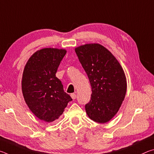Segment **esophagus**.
<instances>
[{
	"label": "esophagus",
	"instance_id": "esophagus-1",
	"mask_svg": "<svg viewBox=\"0 0 154 154\" xmlns=\"http://www.w3.org/2000/svg\"><path fill=\"white\" fill-rule=\"evenodd\" d=\"M71 98L73 99V100H75V99H76V98H77V95L75 94H71Z\"/></svg>",
	"mask_w": 154,
	"mask_h": 154
}]
</instances>
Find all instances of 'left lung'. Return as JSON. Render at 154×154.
Here are the masks:
<instances>
[{
	"label": "left lung",
	"instance_id": "8db88e82",
	"mask_svg": "<svg viewBox=\"0 0 154 154\" xmlns=\"http://www.w3.org/2000/svg\"><path fill=\"white\" fill-rule=\"evenodd\" d=\"M75 52L90 80L92 94L85 106L89 118L106 123L117 113L126 92V79L118 61L100 44H86Z\"/></svg>",
	"mask_w": 154,
	"mask_h": 154
}]
</instances>
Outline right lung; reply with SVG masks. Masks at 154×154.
<instances>
[{
    "instance_id": "obj_1",
    "label": "right lung",
    "mask_w": 154,
    "mask_h": 154,
    "mask_svg": "<svg viewBox=\"0 0 154 154\" xmlns=\"http://www.w3.org/2000/svg\"><path fill=\"white\" fill-rule=\"evenodd\" d=\"M66 53L62 49H40L28 60L23 72L22 89L26 103L38 118L47 122L58 119L72 100L56 77Z\"/></svg>"
}]
</instances>
